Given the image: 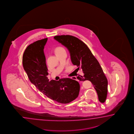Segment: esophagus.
Returning <instances> with one entry per match:
<instances>
[{
    "label": "esophagus",
    "mask_w": 134,
    "mask_h": 134,
    "mask_svg": "<svg viewBox=\"0 0 134 134\" xmlns=\"http://www.w3.org/2000/svg\"><path fill=\"white\" fill-rule=\"evenodd\" d=\"M70 79H73V80H76L77 79L76 78V76H72V77H70Z\"/></svg>",
    "instance_id": "esophagus-1"
}]
</instances>
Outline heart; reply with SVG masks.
<instances>
[{
	"instance_id": "heart-1",
	"label": "heart",
	"mask_w": 134,
	"mask_h": 134,
	"mask_svg": "<svg viewBox=\"0 0 134 134\" xmlns=\"http://www.w3.org/2000/svg\"><path fill=\"white\" fill-rule=\"evenodd\" d=\"M64 50H65V49L62 47H58L55 48V52L56 54H57V53L61 52L64 51Z\"/></svg>"
}]
</instances>
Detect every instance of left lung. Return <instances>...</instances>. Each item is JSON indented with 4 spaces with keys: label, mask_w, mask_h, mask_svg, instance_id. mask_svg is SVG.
Instances as JSON below:
<instances>
[{
    "label": "left lung",
    "mask_w": 134,
    "mask_h": 134,
    "mask_svg": "<svg viewBox=\"0 0 134 134\" xmlns=\"http://www.w3.org/2000/svg\"><path fill=\"white\" fill-rule=\"evenodd\" d=\"M54 39L68 49L72 63L82 69L84 75L77 76L80 81L89 80L96 89L100 102L104 103L108 94V79L99 63L86 44L70 35L56 36Z\"/></svg>",
    "instance_id": "1"
}]
</instances>
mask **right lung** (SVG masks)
Listing matches in <instances>:
<instances>
[{"label":"right lung","mask_w":134,"mask_h":134,"mask_svg":"<svg viewBox=\"0 0 134 134\" xmlns=\"http://www.w3.org/2000/svg\"><path fill=\"white\" fill-rule=\"evenodd\" d=\"M47 40V38L39 40L27 46L22 58L23 68L29 80L40 92L56 102L68 104L78 97L80 85L69 78L49 80L44 53Z\"/></svg>","instance_id":"right-lung-1"}]
</instances>
